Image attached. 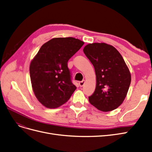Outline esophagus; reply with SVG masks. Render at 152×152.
<instances>
[{
	"label": "esophagus",
	"instance_id": "34e87169",
	"mask_svg": "<svg viewBox=\"0 0 152 152\" xmlns=\"http://www.w3.org/2000/svg\"><path fill=\"white\" fill-rule=\"evenodd\" d=\"M79 83V86H80V87H83V86H84V85H85V83H86V81H85V80H82V81H81V82H80L79 83Z\"/></svg>",
	"mask_w": 152,
	"mask_h": 152
}]
</instances>
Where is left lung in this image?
<instances>
[{
    "label": "left lung",
    "instance_id": "1",
    "mask_svg": "<svg viewBox=\"0 0 152 152\" xmlns=\"http://www.w3.org/2000/svg\"><path fill=\"white\" fill-rule=\"evenodd\" d=\"M83 50L96 74V88L88 96L90 103L102 112L115 110L123 103L130 87L131 74L128 66L112 45L89 44Z\"/></svg>",
    "mask_w": 152,
    "mask_h": 152
}]
</instances>
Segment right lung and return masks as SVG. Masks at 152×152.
Masks as SVG:
<instances>
[{
  "mask_svg": "<svg viewBox=\"0 0 152 152\" xmlns=\"http://www.w3.org/2000/svg\"><path fill=\"white\" fill-rule=\"evenodd\" d=\"M84 42L73 37L53 38L42 45L30 65L36 98L44 106L57 108L67 102L76 87L71 80L69 60Z\"/></svg>",
  "mask_w": 152,
  "mask_h": 152,
  "instance_id": "right-lung-1",
  "label": "right lung"
}]
</instances>
